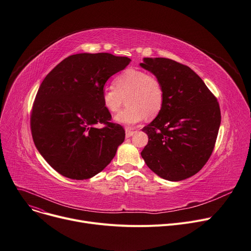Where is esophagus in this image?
Masks as SVG:
<instances>
[{
    "instance_id": "obj_1",
    "label": "esophagus",
    "mask_w": 251,
    "mask_h": 251,
    "mask_svg": "<svg viewBox=\"0 0 251 251\" xmlns=\"http://www.w3.org/2000/svg\"><path fill=\"white\" fill-rule=\"evenodd\" d=\"M125 132H126V137H127V138L131 137V136L135 133V131H133V130H131V129H129V128H126Z\"/></svg>"
}]
</instances>
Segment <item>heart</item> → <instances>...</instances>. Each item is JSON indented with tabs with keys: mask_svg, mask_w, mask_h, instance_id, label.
<instances>
[{
	"mask_svg": "<svg viewBox=\"0 0 251 251\" xmlns=\"http://www.w3.org/2000/svg\"><path fill=\"white\" fill-rule=\"evenodd\" d=\"M114 88L105 87L102 91V102L111 113L125 109L115 116V122L133 126L143 121L148 116L153 118L162 109L164 92L157 77L140 70L129 69L114 78Z\"/></svg>",
	"mask_w": 251,
	"mask_h": 251,
	"instance_id": "b5f03b06",
	"label": "heart"
}]
</instances>
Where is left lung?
I'll return each mask as SVG.
<instances>
[{
	"label": "left lung",
	"mask_w": 251,
	"mask_h": 251,
	"mask_svg": "<svg viewBox=\"0 0 251 251\" xmlns=\"http://www.w3.org/2000/svg\"><path fill=\"white\" fill-rule=\"evenodd\" d=\"M161 82L164 100L156 118L142 128L148 143L141 156L158 176L171 181L193 176L205 165L221 123L217 99L189 66L164 57L139 64Z\"/></svg>",
	"instance_id": "left-lung-1"
}]
</instances>
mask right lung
Wrapping results in <instances>:
<instances>
[{
  "label": "right lung",
  "instance_id": "add662e5",
  "mask_svg": "<svg viewBox=\"0 0 251 251\" xmlns=\"http://www.w3.org/2000/svg\"><path fill=\"white\" fill-rule=\"evenodd\" d=\"M130 58L111 53H77L64 58L38 89L31 116L35 146L61 176L87 179L102 172L125 139L102 102L107 80ZM98 124H105L98 128Z\"/></svg>",
  "mask_w": 251,
  "mask_h": 251
}]
</instances>
